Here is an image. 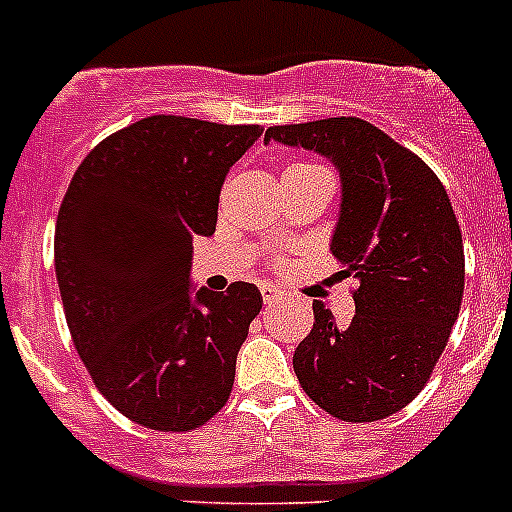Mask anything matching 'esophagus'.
I'll use <instances>...</instances> for the list:
<instances>
[{
  "label": "esophagus",
  "mask_w": 512,
  "mask_h": 512,
  "mask_svg": "<svg viewBox=\"0 0 512 512\" xmlns=\"http://www.w3.org/2000/svg\"><path fill=\"white\" fill-rule=\"evenodd\" d=\"M261 297H264V305H277L279 300H284V292L277 287H271V284H264L261 287Z\"/></svg>",
  "instance_id": "esophagus-1"
}]
</instances>
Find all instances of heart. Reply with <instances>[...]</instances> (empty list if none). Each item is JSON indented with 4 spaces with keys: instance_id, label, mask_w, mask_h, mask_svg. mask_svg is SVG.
Segmentation results:
<instances>
[{
    "instance_id": "1",
    "label": "heart",
    "mask_w": 512,
    "mask_h": 512,
    "mask_svg": "<svg viewBox=\"0 0 512 512\" xmlns=\"http://www.w3.org/2000/svg\"><path fill=\"white\" fill-rule=\"evenodd\" d=\"M297 166H310V164H289L287 169H297ZM287 169H284V171H287Z\"/></svg>"
}]
</instances>
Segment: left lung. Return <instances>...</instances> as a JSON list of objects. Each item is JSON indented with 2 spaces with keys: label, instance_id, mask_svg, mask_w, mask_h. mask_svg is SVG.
<instances>
[{
  "label": "left lung",
  "instance_id": "obj_1",
  "mask_svg": "<svg viewBox=\"0 0 512 512\" xmlns=\"http://www.w3.org/2000/svg\"><path fill=\"white\" fill-rule=\"evenodd\" d=\"M264 140L302 146L341 171L330 251L354 277L356 315L338 328L312 302L310 336L292 364L318 408L346 423L402 410L431 379L464 297V243L441 179L361 117L274 125Z\"/></svg>",
  "mask_w": 512,
  "mask_h": 512
}]
</instances>
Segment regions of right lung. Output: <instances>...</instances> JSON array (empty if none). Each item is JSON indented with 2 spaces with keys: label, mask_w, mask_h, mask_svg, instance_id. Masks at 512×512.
Instances as JSON below:
<instances>
[{
  "label": "right lung",
  "mask_w": 512,
  "mask_h": 512,
  "mask_svg": "<svg viewBox=\"0 0 512 512\" xmlns=\"http://www.w3.org/2000/svg\"><path fill=\"white\" fill-rule=\"evenodd\" d=\"M259 125L153 115L89 151L56 220V279L81 361L125 418L187 433L228 402L256 284L189 292L194 235Z\"/></svg>",
  "instance_id": "obj_1"
}]
</instances>
